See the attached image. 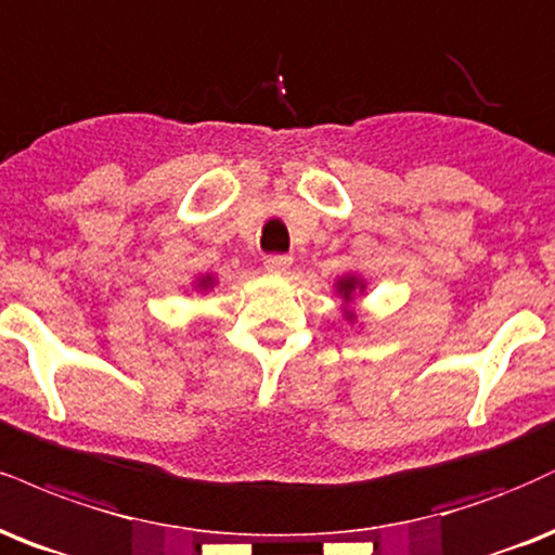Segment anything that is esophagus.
<instances>
[{
    "mask_svg": "<svg viewBox=\"0 0 555 555\" xmlns=\"http://www.w3.org/2000/svg\"><path fill=\"white\" fill-rule=\"evenodd\" d=\"M263 266L273 273H284L292 266V256H286V253H269L263 258Z\"/></svg>",
    "mask_w": 555,
    "mask_h": 555,
    "instance_id": "obj_1",
    "label": "esophagus"
}]
</instances>
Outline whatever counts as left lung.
I'll return each instance as SVG.
<instances>
[{"mask_svg":"<svg viewBox=\"0 0 555 555\" xmlns=\"http://www.w3.org/2000/svg\"><path fill=\"white\" fill-rule=\"evenodd\" d=\"M357 289H364V284L359 282L357 276H346V279H341V282H338V292H341L346 299H351V295Z\"/></svg>","mask_w":555,"mask_h":555,"instance_id":"1","label":"left lung"}]
</instances>
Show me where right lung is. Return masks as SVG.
I'll list each match as a JSON object with an SVG mask.
<instances>
[{
  "mask_svg": "<svg viewBox=\"0 0 555 555\" xmlns=\"http://www.w3.org/2000/svg\"><path fill=\"white\" fill-rule=\"evenodd\" d=\"M198 286H204V289H206V286H211V276H204L202 282H198Z\"/></svg>",
  "mask_w": 555,
  "mask_h": 555,
  "instance_id": "obj_1",
  "label": "right lung"
}]
</instances>
